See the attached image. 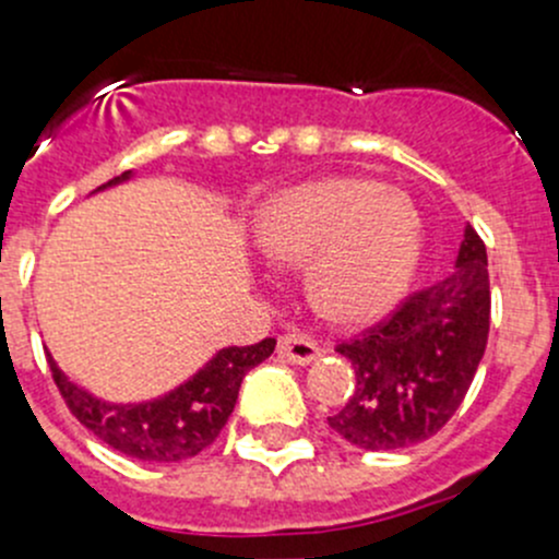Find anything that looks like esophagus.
I'll return each mask as SVG.
<instances>
[{"label":"esophagus","instance_id":"34e87169","mask_svg":"<svg viewBox=\"0 0 559 559\" xmlns=\"http://www.w3.org/2000/svg\"><path fill=\"white\" fill-rule=\"evenodd\" d=\"M319 352L321 348L306 335H295V332H292V335L278 337V357L286 359V362H292V365L313 362V359L319 357Z\"/></svg>","mask_w":559,"mask_h":559}]
</instances>
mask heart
<instances>
[{
    "label": "heart",
    "mask_w": 559,
    "mask_h": 559,
    "mask_svg": "<svg viewBox=\"0 0 559 559\" xmlns=\"http://www.w3.org/2000/svg\"><path fill=\"white\" fill-rule=\"evenodd\" d=\"M257 243L275 264L308 262V300L324 321L365 326L403 300L421 257L411 197L379 180L332 175L275 194Z\"/></svg>",
    "instance_id": "heart-1"
}]
</instances>
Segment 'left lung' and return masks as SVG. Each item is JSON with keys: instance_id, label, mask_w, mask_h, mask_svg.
I'll return each mask as SVG.
<instances>
[{"instance_id": "left-lung-1", "label": "left lung", "mask_w": 559, "mask_h": 559, "mask_svg": "<svg viewBox=\"0 0 559 559\" xmlns=\"http://www.w3.org/2000/svg\"><path fill=\"white\" fill-rule=\"evenodd\" d=\"M487 246L465 227L456 270L405 297L386 319L335 352L357 384L326 416L332 430L368 452L405 449L436 436L471 389L489 335Z\"/></svg>"}]
</instances>
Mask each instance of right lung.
Instances as JSON below:
<instances>
[{
	"label": "right lung",
	"mask_w": 559,
	"mask_h": 559,
	"mask_svg": "<svg viewBox=\"0 0 559 559\" xmlns=\"http://www.w3.org/2000/svg\"><path fill=\"white\" fill-rule=\"evenodd\" d=\"M123 178H129V173L112 178L105 186L118 183ZM273 348L275 337H264L253 346L222 348L186 384L173 389L165 397L138 405H112L92 397L86 389L72 384L50 357L48 365L67 408L99 441H105L116 452L134 456V460L180 462L200 454L202 449L216 441L238 403L246 373L264 362Z\"/></svg>",
	"instance_id": "obj_1"
}]
</instances>
